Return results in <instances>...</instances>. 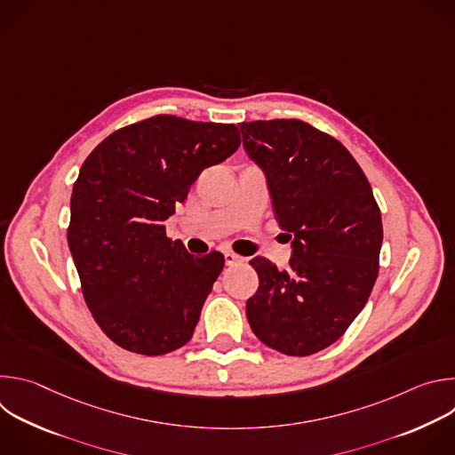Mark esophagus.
<instances>
[{"mask_svg":"<svg viewBox=\"0 0 455 455\" xmlns=\"http://www.w3.org/2000/svg\"><path fill=\"white\" fill-rule=\"evenodd\" d=\"M239 263H244V257H241L234 251H225V265L227 267H234V265H239Z\"/></svg>","mask_w":455,"mask_h":455,"instance_id":"esophagus-1","label":"esophagus"}]
</instances>
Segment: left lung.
<instances>
[{
  "instance_id": "obj_1",
  "label": "left lung",
  "mask_w": 455,
  "mask_h": 455,
  "mask_svg": "<svg viewBox=\"0 0 455 455\" xmlns=\"http://www.w3.org/2000/svg\"><path fill=\"white\" fill-rule=\"evenodd\" d=\"M239 129L293 248L288 270L251 259L259 288L246 316L268 347L307 356L337 342L363 309L378 277L381 214L363 171L333 137L295 118Z\"/></svg>"
}]
</instances>
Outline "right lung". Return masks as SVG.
<instances>
[{
  "instance_id": "1",
  "label": "right lung",
  "mask_w": 455,
  "mask_h": 455,
  "mask_svg": "<svg viewBox=\"0 0 455 455\" xmlns=\"http://www.w3.org/2000/svg\"><path fill=\"white\" fill-rule=\"evenodd\" d=\"M239 144L234 124L156 115L111 133L84 160L68 246L84 300L116 346L158 356L192 339L225 257H194L164 221Z\"/></svg>"
}]
</instances>
